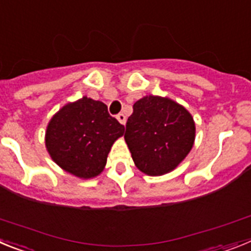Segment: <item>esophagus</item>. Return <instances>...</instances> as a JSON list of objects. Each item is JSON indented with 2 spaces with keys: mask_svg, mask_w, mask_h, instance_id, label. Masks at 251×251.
I'll use <instances>...</instances> for the list:
<instances>
[{
  "mask_svg": "<svg viewBox=\"0 0 251 251\" xmlns=\"http://www.w3.org/2000/svg\"><path fill=\"white\" fill-rule=\"evenodd\" d=\"M117 119H118L119 122H121V124H126V122H127V118H126V115L123 114V113H119L118 115H117Z\"/></svg>",
  "mask_w": 251,
  "mask_h": 251,
  "instance_id": "34e87169",
  "label": "esophagus"
}]
</instances>
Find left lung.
<instances>
[{"instance_id":"left-lung-1","label":"left lung","mask_w":251,"mask_h":251,"mask_svg":"<svg viewBox=\"0 0 251 251\" xmlns=\"http://www.w3.org/2000/svg\"><path fill=\"white\" fill-rule=\"evenodd\" d=\"M124 139L138 170L161 176L175 170L191 151L194 118L176 101L148 95L133 105Z\"/></svg>"}]
</instances>
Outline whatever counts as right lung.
Wrapping results in <instances>:
<instances>
[{"label": "right lung", "mask_w": 251, "mask_h": 251, "mask_svg": "<svg viewBox=\"0 0 251 251\" xmlns=\"http://www.w3.org/2000/svg\"><path fill=\"white\" fill-rule=\"evenodd\" d=\"M124 126L99 100L79 99L66 104L51 118L46 129V148L51 158L69 174L80 178L98 176Z\"/></svg>", "instance_id": "right-lung-1"}]
</instances>
